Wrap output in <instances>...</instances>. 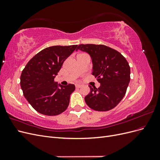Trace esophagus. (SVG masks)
<instances>
[{
  "label": "esophagus",
  "instance_id": "34e87169",
  "mask_svg": "<svg viewBox=\"0 0 160 160\" xmlns=\"http://www.w3.org/2000/svg\"><path fill=\"white\" fill-rule=\"evenodd\" d=\"M81 85H79V84H77V85H75V87H76V88H81Z\"/></svg>",
  "mask_w": 160,
  "mask_h": 160
}]
</instances>
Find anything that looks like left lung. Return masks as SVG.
I'll list each match as a JSON object with an SVG mask.
<instances>
[{
  "label": "left lung",
  "mask_w": 160,
  "mask_h": 160,
  "mask_svg": "<svg viewBox=\"0 0 160 160\" xmlns=\"http://www.w3.org/2000/svg\"><path fill=\"white\" fill-rule=\"evenodd\" d=\"M78 49L90 55L93 62L92 75L101 85L92 88L85 98V103L95 111H106L117 106L126 93L130 81V67L119 52L103 45L81 44Z\"/></svg>",
  "instance_id": "obj_1"
}]
</instances>
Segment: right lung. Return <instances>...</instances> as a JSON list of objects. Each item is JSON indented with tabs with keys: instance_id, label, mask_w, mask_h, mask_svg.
<instances>
[{
	"instance_id": "1",
	"label": "right lung",
	"mask_w": 160,
	"mask_h": 160,
	"mask_svg": "<svg viewBox=\"0 0 160 160\" xmlns=\"http://www.w3.org/2000/svg\"><path fill=\"white\" fill-rule=\"evenodd\" d=\"M77 47L45 48L34 56L22 70L20 83L23 95L37 112L53 116L61 114L68 108L70 95L75 87L73 84L58 85L54 79Z\"/></svg>"
}]
</instances>
